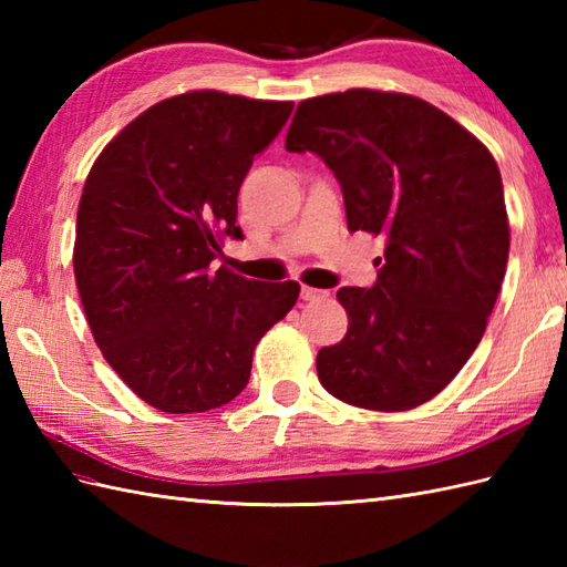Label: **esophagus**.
<instances>
[{"instance_id": "1", "label": "esophagus", "mask_w": 567, "mask_h": 567, "mask_svg": "<svg viewBox=\"0 0 567 567\" xmlns=\"http://www.w3.org/2000/svg\"><path fill=\"white\" fill-rule=\"evenodd\" d=\"M327 290H315V287H302V299L305 302H319V299H327Z\"/></svg>"}]
</instances>
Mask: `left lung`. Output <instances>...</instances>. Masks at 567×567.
<instances>
[{"mask_svg": "<svg viewBox=\"0 0 567 567\" xmlns=\"http://www.w3.org/2000/svg\"><path fill=\"white\" fill-rule=\"evenodd\" d=\"M285 148L339 179L351 231L384 238L372 287H341V343L321 348L323 390L404 412L473 355L509 258L499 167L449 114L409 94L348 90L297 106Z\"/></svg>", "mask_w": 567, "mask_h": 567, "instance_id": "8db88e82", "label": "left lung"}]
</instances>
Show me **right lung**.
Wrapping results in <instances>:
<instances>
[{
    "mask_svg": "<svg viewBox=\"0 0 567 567\" xmlns=\"http://www.w3.org/2000/svg\"><path fill=\"white\" fill-rule=\"evenodd\" d=\"M292 102L187 92L134 118L82 189L75 280L94 341L143 402L209 412L246 390L252 351L299 285L214 270L252 158Z\"/></svg>",
    "mask_w": 567,
    "mask_h": 567,
    "instance_id": "1",
    "label": "right lung"
}]
</instances>
